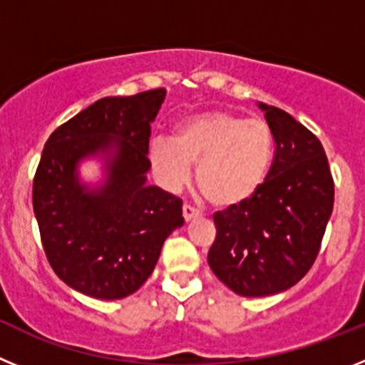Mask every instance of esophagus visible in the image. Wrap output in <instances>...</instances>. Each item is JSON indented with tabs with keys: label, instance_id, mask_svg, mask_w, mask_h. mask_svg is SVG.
Returning a JSON list of instances; mask_svg holds the SVG:
<instances>
[{
	"label": "esophagus",
	"instance_id": "esophagus-1",
	"mask_svg": "<svg viewBox=\"0 0 365 365\" xmlns=\"http://www.w3.org/2000/svg\"><path fill=\"white\" fill-rule=\"evenodd\" d=\"M182 217H185L186 222L193 221V219L199 217V210H197V208H193V206L185 205V206H182Z\"/></svg>",
	"mask_w": 365,
	"mask_h": 365
}]
</instances>
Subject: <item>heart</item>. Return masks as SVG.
<instances>
[{"mask_svg": "<svg viewBox=\"0 0 365 365\" xmlns=\"http://www.w3.org/2000/svg\"><path fill=\"white\" fill-rule=\"evenodd\" d=\"M274 160V135L261 118L232 111H205L173 125L170 140L155 138L148 163L170 192L185 188L197 166L202 197L219 210L245 205L259 192Z\"/></svg>", "mask_w": 365, "mask_h": 365, "instance_id": "heart-1", "label": "heart"}]
</instances>
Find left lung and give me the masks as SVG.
Wrapping results in <instances>:
<instances>
[{"mask_svg":"<svg viewBox=\"0 0 365 365\" xmlns=\"http://www.w3.org/2000/svg\"><path fill=\"white\" fill-rule=\"evenodd\" d=\"M257 106L274 135L272 166L250 201L214 215L208 252L212 272L247 298L278 294L309 272L334 202L320 140L283 109Z\"/></svg>","mask_w":365,"mask_h":365,"instance_id":"8db88e82","label":"left lung"}]
</instances>
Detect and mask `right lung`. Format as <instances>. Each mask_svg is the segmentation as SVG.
<instances>
[{
	"label": "right lung",
	"mask_w": 365,
	"mask_h": 365,
	"mask_svg": "<svg viewBox=\"0 0 365 365\" xmlns=\"http://www.w3.org/2000/svg\"><path fill=\"white\" fill-rule=\"evenodd\" d=\"M166 89L106 96L62 124L45 143L32 206L56 276L96 299L133 294L153 272L164 241L185 225L182 201L148 185L151 122ZM98 158L100 185L79 179Z\"/></svg>",
	"instance_id": "add662e5"
}]
</instances>
